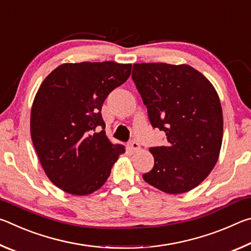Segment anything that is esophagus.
Returning a JSON list of instances; mask_svg holds the SVG:
<instances>
[{"label": "esophagus", "instance_id": "obj_1", "mask_svg": "<svg viewBox=\"0 0 251 251\" xmlns=\"http://www.w3.org/2000/svg\"><path fill=\"white\" fill-rule=\"evenodd\" d=\"M128 146H129V148H130V151H138L139 150H141V145H139V144L137 143V142H130L129 144H128Z\"/></svg>", "mask_w": 251, "mask_h": 251}]
</instances>
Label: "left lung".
Instances as JSON below:
<instances>
[{
	"label": "left lung",
	"mask_w": 251,
	"mask_h": 251,
	"mask_svg": "<svg viewBox=\"0 0 251 251\" xmlns=\"http://www.w3.org/2000/svg\"><path fill=\"white\" fill-rule=\"evenodd\" d=\"M133 79L152 127L166 146L150 148L154 168L144 180L169 195L189 192L207 178L220 154L223 109L212 84L187 64H134Z\"/></svg>",
	"instance_id": "8db88e82"
}]
</instances>
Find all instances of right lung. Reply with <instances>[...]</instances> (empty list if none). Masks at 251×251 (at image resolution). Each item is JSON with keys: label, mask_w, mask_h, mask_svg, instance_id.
<instances>
[{"label": "right lung", "mask_w": 251, "mask_h": 251, "mask_svg": "<svg viewBox=\"0 0 251 251\" xmlns=\"http://www.w3.org/2000/svg\"><path fill=\"white\" fill-rule=\"evenodd\" d=\"M130 73L131 64L65 63L42 82L31 109V137L46 176L63 192L86 196L99 190L125 152L106 136L100 110Z\"/></svg>", "instance_id": "right-lung-1"}]
</instances>
